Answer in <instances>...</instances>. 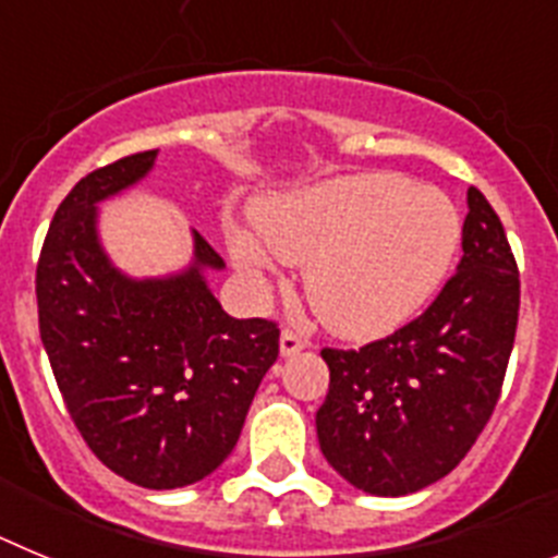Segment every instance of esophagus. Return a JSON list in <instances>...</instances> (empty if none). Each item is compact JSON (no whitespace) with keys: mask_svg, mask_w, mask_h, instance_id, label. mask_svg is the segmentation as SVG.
Here are the masks:
<instances>
[{"mask_svg":"<svg viewBox=\"0 0 558 558\" xmlns=\"http://www.w3.org/2000/svg\"><path fill=\"white\" fill-rule=\"evenodd\" d=\"M302 349H307V340L299 332H293V329H282V338H279V352H282V357H293Z\"/></svg>","mask_w":558,"mask_h":558,"instance_id":"esophagus-1","label":"esophagus"}]
</instances>
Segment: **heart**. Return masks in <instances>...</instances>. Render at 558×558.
I'll return each mask as SVG.
<instances>
[{
	"mask_svg": "<svg viewBox=\"0 0 558 558\" xmlns=\"http://www.w3.org/2000/svg\"><path fill=\"white\" fill-rule=\"evenodd\" d=\"M259 234L229 231L236 268L259 276L274 254L304 265L307 302L340 338L397 332L427 307L461 251L456 204L397 172H357L302 186L254 209Z\"/></svg>",
	"mask_w": 558,
	"mask_h": 558,
	"instance_id": "b5f03b06",
	"label": "heart"
}]
</instances>
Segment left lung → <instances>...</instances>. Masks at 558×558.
Instances as JSON below:
<instances>
[{
	"mask_svg": "<svg viewBox=\"0 0 558 558\" xmlns=\"http://www.w3.org/2000/svg\"><path fill=\"white\" fill-rule=\"evenodd\" d=\"M463 256L416 322L363 349H324L315 413L324 458L354 489L402 497L456 470L489 422L509 366L520 274L500 218L466 190Z\"/></svg>",
	"mask_w": 558,
	"mask_h": 558,
	"instance_id": "obj_1",
	"label": "left lung"
}]
</instances>
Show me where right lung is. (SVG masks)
Wrapping results in <instances>:
<instances>
[{
    "label": "right lung",
    "mask_w": 558,
    "mask_h": 558,
    "mask_svg": "<svg viewBox=\"0 0 558 558\" xmlns=\"http://www.w3.org/2000/svg\"><path fill=\"white\" fill-rule=\"evenodd\" d=\"M156 156L88 172L58 206L36 270L38 327L92 452L136 486L181 489L231 456L279 329L220 307L206 274L226 263L198 231L175 274L136 279L111 263L100 204L145 181Z\"/></svg>",
    "instance_id": "add662e5"
}]
</instances>
